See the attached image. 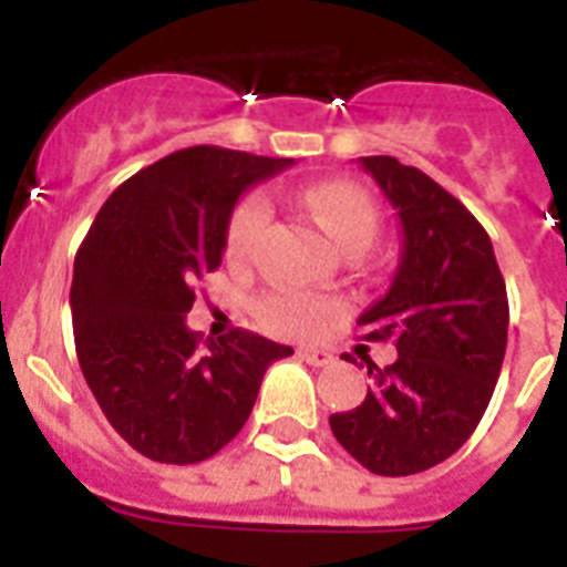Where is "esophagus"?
Returning a JSON list of instances; mask_svg holds the SVG:
<instances>
[{
	"mask_svg": "<svg viewBox=\"0 0 567 567\" xmlns=\"http://www.w3.org/2000/svg\"><path fill=\"white\" fill-rule=\"evenodd\" d=\"M297 355H300L302 362L315 364V368H327V364L336 362V355L329 353V350H320V347H300Z\"/></svg>",
	"mask_w": 567,
	"mask_h": 567,
	"instance_id": "obj_1",
	"label": "esophagus"
}]
</instances>
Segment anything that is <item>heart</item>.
<instances>
[{
    "instance_id": "obj_1",
    "label": "heart",
    "mask_w": 567,
    "mask_h": 567,
    "mask_svg": "<svg viewBox=\"0 0 567 567\" xmlns=\"http://www.w3.org/2000/svg\"><path fill=\"white\" fill-rule=\"evenodd\" d=\"M300 203L327 231L341 252H368L379 238V208L371 194L353 182H320L300 194ZM270 203L261 194L244 196L226 226V256L231 265H249L267 238ZM338 306L315 293L279 291L258 300V318L270 332L285 338H309L327 329Z\"/></svg>"
}]
</instances>
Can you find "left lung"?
Segmentation results:
<instances>
[{
    "instance_id": "8db88e82",
    "label": "left lung",
    "mask_w": 567,
    "mask_h": 567,
    "mask_svg": "<svg viewBox=\"0 0 567 567\" xmlns=\"http://www.w3.org/2000/svg\"><path fill=\"white\" fill-rule=\"evenodd\" d=\"M362 167L396 208L403 252L359 327L364 341H394L396 362L368 359V396L329 426L368 471L409 476L453 456L488 409L509 300L488 231L456 196L391 155H368Z\"/></svg>"
}]
</instances>
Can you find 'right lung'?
<instances>
[{
  "label": "right lung",
  "mask_w": 567,
  "mask_h": 567,
  "mask_svg": "<svg viewBox=\"0 0 567 567\" xmlns=\"http://www.w3.org/2000/svg\"><path fill=\"white\" fill-rule=\"evenodd\" d=\"M291 158L190 146L126 179L75 252V353L109 423L164 465L223 450L256 405L265 371L293 350L231 329L205 341L185 318L220 267L240 194Z\"/></svg>",
  "instance_id": "add662e5"
}]
</instances>
